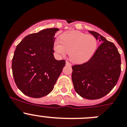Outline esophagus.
I'll list each match as a JSON object with an SVG mask.
<instances>
[{"label":"esophagus","instance_id":"esophagus-1","mask_svg":"<svg viewBox=\"0 0 127 127\" xmlns=\"http://www.w3.org/2000/svg\"><path fill=\"white\" fill-rule=\"evenodd\" d=\"M66 65H69V66H70L71 65V64H70V63H69V62H66Z\"/></svg>","mask_w":127,"mask_h":127}]
</instances>
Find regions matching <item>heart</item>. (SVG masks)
Here are the masks:
<instances>
[{
	"label": "heart",
	"instance_id": "b5f03b06",
	"mask_svg": "<svg viewBox=\"0 0 127 127\" xmlns=\"http://www.w3.org/2000/svg\"><path fill=\"white\" fill-rule=\"evenodd\" d=\"M97 41L92 35L72 30L60 36V41L54 42V50L60 55L69 52L70 59L74 63L82 64L88 61L97 50Z\"/></svg>",
	"mask_w": 127,
	"mask_h": 127
}]
</instances>
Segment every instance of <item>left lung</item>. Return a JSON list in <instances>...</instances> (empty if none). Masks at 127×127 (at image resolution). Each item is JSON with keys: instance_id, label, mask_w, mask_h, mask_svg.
Returning <instances> with one entry per match:
<instances>
[{"instance_id": "1", "label": "left lung", "mask_w": 127, "mask_h": 127, "mask_svg": "<svg viewBox=\"0 0 127 127\" xmlns=\"http://www.w3.org/2000/svg\"><path fill=\"white\" fill-rule=\"evenodd\" d=\"M89 32L101 44L87 62L72 67V80L81 97L95 100L108 94L117 83L121 73V57L113 42L97 32Z\"/></svg>"}]
</instances>
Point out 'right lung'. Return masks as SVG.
<instances>
[{
  "mask_svg": "<svg viewBox=\"0 0 127 127\" xmlns=\"http://www.w3.org/2000/svg\"><path fill=\"white\" fill-rule=\"evenodd\" d=\"M59 29H47L23 38L12 60L14 82L25 95L41 98L50 94L65 65L53 55L55 35Z\"/></svg>",
  "mask_w": 127,
  "mask_h": 127,
  "instance_id": "1",
  "label": "right lung"
}]
</instances>
